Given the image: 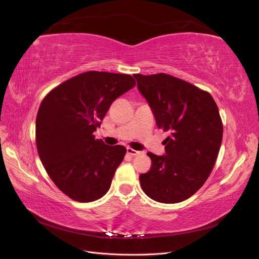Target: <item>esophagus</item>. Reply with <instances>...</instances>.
I'll return each mask as SVG.
<instances>
[{
	"label": "esophagus",
	"instance_id": "34e87169",
	"mask_svg": "<svg viewBox=\"0 0 259 259\" xmlns=\"http://www.w3.org/2000/svg\"><path fill=\"white\" fill-rule=\"evenodd\" d=\"M126 152L128 153V154H131V155H133V156H135V155H139L140 153V151H137V150H134V149H132V148H126Z\"/></svg>",
	"mask_w": 259,
	"mask_h": 259
}]
</instances>
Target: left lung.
I'll list each match as a JSON object with an SVG mask.
<instances>
[{"mask_svg":"<svg viewBox=\"0 0 259 259\" xmlns=\"http://www.w3.org/2000/svg\"><path fill=\"white\" fill-rule=\"evenodd\" d=\"M156 125L168 132L165 154L149 152L150 170L139 176L144 192L160 203L190 198L206 182L223 140V123L213 97L165 73L134 74Z\"/></svg>","mask_w":259,"mask_h":259,"instance_id":"obj_1","label":"left lung"}]
</instances>
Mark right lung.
Returning <instances> with one entry per match:
<instances>
[{
  "mask_svg": "<svg viewBox=\"0 0 259 259\" xmlns=\"http://www.w3.org/2000/svg\"><path fill=\"white\" fill-rule=\"evenodd\" d=\"M135 85L128 74L89 71L43 99L35 122L38 156L55 185L72 200L96 201L110 188L126 149L106 145L94 132L113 101Z\"/></svg>",
  "mask_w": 259,
  "mask_h": 259,
  "instance_id": "obj_1",
  "label": "right lung"
}]
</instances>
